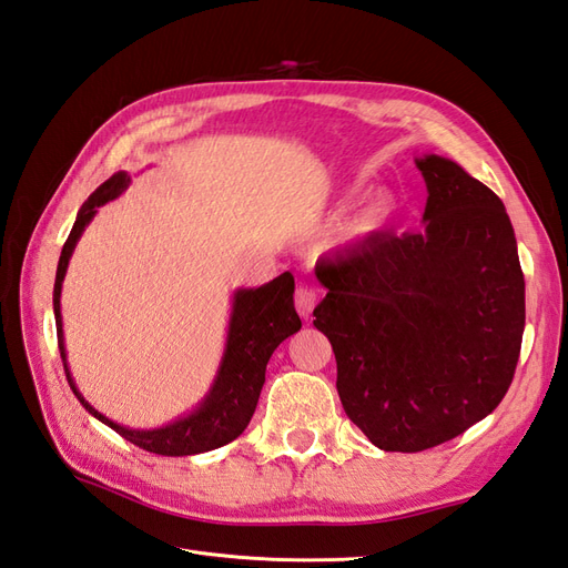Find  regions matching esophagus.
<instances>
[{
    "label": "esophagus",
    "instance_id": "34e87169",
    "mask_svg": "<svg viewBox=\"0 0 568 568\" xmlns=\"http://www.w3.org/2000/svg\"><path fill=\"white\" fill-rule=\"evenodd\" d=\"M314 304H316V293L307 285H300L295 290V310L302 318H310V314L314 312Z\"/></svg>",
    "mask_w": 568,
    "mask_h": 568
}]
</instances>
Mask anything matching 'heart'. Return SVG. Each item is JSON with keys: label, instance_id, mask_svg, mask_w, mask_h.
Returning a JSON list of instances; mask_svg holds the SVG:
<instances>
[{"label": "heart", "instance_id": "obj_1", "mask_svg": "<svg viewBox=\"0 0 568 568\" xmlns=\"http://www.w3.org/2000/svg\"><path fill=\"white\" fill-rule=\"evenodd\" d=\"M400 213V201L388 189L374 192L362 206L347 217V221L336 232L338 246H357L376 240L394 225Z\"/></svg>", "mask_w": 568, "mask_h": 568}]
</instances>
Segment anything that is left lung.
Instances as JSON below:
<instances>
[{
    "label": "left lung",
    "mask_w": 568,
    "mask_h": 568,
    "mask_svg": "<svg viewBox=\"0 0 568 568\" xmlns=\"http://www.w3.org/2000/svg\"><path fill=\"white\" fill-rule=\"evenodd\" d=\"M423 230L379 235L322 266L314 326L333 345L347 417L382 450L415 454L485 419L511 386L526 328L514 225L458 163L415 158Z\"/></svg>",
    "instance_id": "obj_1"
}]
</instances>
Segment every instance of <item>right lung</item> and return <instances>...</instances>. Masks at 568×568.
Listing matches in <instances>:
<instances>
[{"label":"right lung","mask_w":568,"mask_h":568,"mask_svg":"<svg viewBox=\"0 0 568 568\" xmlns=\"http://www.w3.org/2000/svg\"><path fill=\"white\" fill-rule=\"evenodd\" d=\"M132 184L129 172H114L108 182L100 184L95 192L83 201V206L77 213V223L71 227L64 242V250L57 264L52 307H54V324H57V343L64 362V372L71 390L79 403L89 410L95 419L108 425L110 429L124 436L126 442L136 444L139 448L151 450L158 456H196L206 450L221 448L230 444L250 425V419L256 410L261 386L266 382V365L287 336H293L302 328L300 316L295 312V278L285 271L278 278H273L266 285L258 287H237L232 293L230 302V318L225 333V347L221 365L215 369L211 388L206 390L192 410L174 417L172 423L155 427V429H134L114 423V419L98 413L93 405L83 398L74 376H71L67 362V345H64V326H62V283L69 268L71 254L83 235V230L95 217L98 209L105 206L108 201H114L126 186Z\"/></svg>","instance_id":"1"}]
</instances>
